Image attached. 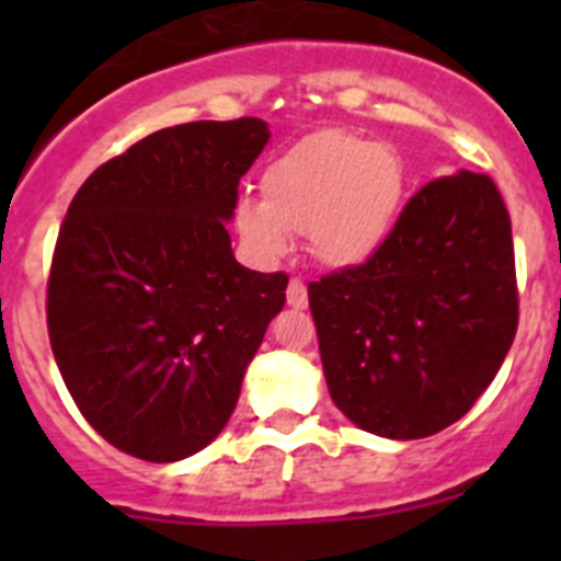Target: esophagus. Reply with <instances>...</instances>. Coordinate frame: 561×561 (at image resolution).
I'll return each mask as SVG.
<instances>
[{
  "instance_id": "1",
  "label": "esophagus",
  "mask_w": 561,
  "mask_h": 561,
  "mask_svg": "<svg viewBox=\"0 0 561 561\" xmlns=\"http://www.w3.org/2000/svg\"><path fill=\"white\" fill-rule=\"evenodd\" d=\"M286 300H289L291 309H306V304H309V291H306V284L300 277H291L289 289H286Z\"/></svg>"
}]
</instances>
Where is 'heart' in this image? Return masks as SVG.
Instances as JSON below:
<instances>
[{
	"label": "heart",
	"mask_w": 561,
	"mask_h": 561,
	"mask_svg": "<svg viewBox=\"0 0 561 561\" xmlns=\"http://www.w3.org/2000/svg\"><path fill=\"white\" fill-rule=\"evenodd\" d=\"M261 191L264 202L236 207V230L252 252L284 255L289 232H306L320 264L348 270L388 241L408 193V168L393 146L325 128L277 153Z\"/></svg>",
	"instance_id": "heart-1"
}]
</instances>
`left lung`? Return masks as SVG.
<instances>
[{
  "instance_id": "left-lung-1",
  "label": "left lung",
  "mask_w": 561,
  "mask_h": 561,
  "mask_svg": "<svg viewBox=\"0 0 561 561\" xmlns=\"http://www.w3.org/2000/svg\"><path fill=\"white\" fill-rule=\"evenodd\" d=\"M329 393L356 427L427 438L472 410L519 323L512 219L485 173L438 176L365 264L309 284Z\"/></svg>"
}]
</instances>
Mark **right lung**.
Wrapping results in <instances>:
<instances>
[{"mask_svg":"<svg viewBox=\"0 0 561 561\" xmlns=\"http://www.w3.org/2000/svg\"><path fill=\"white\" fill-rule=\"evenodd\" d=\"M270 140L257 117L162 128L76 193L47 277V331L98 435L151 463L225 430L241 379L284 309L286 272L232 257L238 182Z\"/></svg>","mask_w":561,"mask_h":561,"instance_id":"right-lung-1","label":"right lung"}]
</instances>
